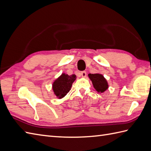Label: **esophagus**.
Wrapping results in <instances>:
<instances>
[{
	"mask_svg": "<svg viewBox=\"0 0 151 151\" xmlns=\"http://www.w3.org/2000/svg\"><path fill=\"white\" fill-rule=\"evenodd\" d=\"M86 75H87V73H86V71H82V72H81V75H82V77H86Z\"/></svg>",
	"mask_w": 151,
	"mask_h": 151,
	"instance_id": "1",
	"label": "esophagus"
}]
</instances>
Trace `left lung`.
Returning a JSON list of instances; mask_svg holds the SVG:
<instances>
[{
	"instance_id": "left-lung-1",
	"label": "left lung",
	"mask_w": 151,
	"mask_h": 151,
	"mask_svg": "<svg viewBox=\"0 0 151 151\" xmlns=\"http://www.w3.org/2000/svg\"><path fill=\"white\" fill-rule=\"evenodd\" d=\"M89 78L92 81L93 85L98 92L103 93L108 89V83L106 78L101 74H89Z\"/></svg>"
}]
</instances>
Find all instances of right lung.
Listing matches in <instances>:
<instances>
[{"label":"right lung","instance_id":"1","mask_svg":"<svg viewBox=\"0 0 151 151\" xmlns=\"http://www.w3.org/2000/svg\"><path fill=\"white\" fill-rule=\"evenodd\" d=\"M76 78L75 75L69 76L65 73H62V75L55 80L52 83V90L57 98L62 99L69 93Z\"/></svg>","mask_w":151,"mask_h":151}]
</instances>
